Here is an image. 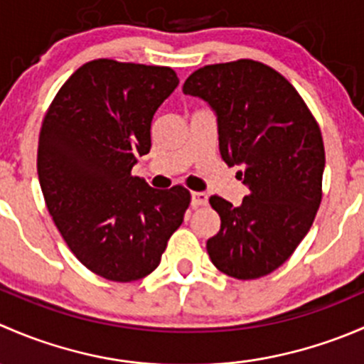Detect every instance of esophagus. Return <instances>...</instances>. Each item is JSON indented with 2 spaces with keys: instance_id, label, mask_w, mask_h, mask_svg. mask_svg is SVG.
I'll return each mask as SVG.
<instances>
[{
  "instance_id": "esophagus-1",
  "label": "esophagus",
  "mask_w": 364,
  "mask_h": 364,
  "mask_svg": "<svg viewBox=\"0 0 364 364\" xmlns=\"http://www.w3.org/2000/svg\"><path fill=\"white\" fill-rule=\"evenodd\" d=\"M208 204V196L203 192H193L192 193V205L193 208H199V205Z\"/></svg>"
}]
</instances>
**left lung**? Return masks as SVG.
Listing matches in <instances>:
<instances>
[{
  "instance_id": "obj_1",
  "label": "left lung",
  "mask_w": 364,
  "mask_h": 364,
  "mask_svg": "<svg viewBox=\"0 0 364 364\" xmlns=\"http://www.w3.org/2000/svg\"><path fill=\"white\" fill-rule=\"evenodd\" d=\"M183 93L216 112L220 155L241 165L248 186L241 205L213 196L222 225L209 237V259L237 280L266 277L294 253L322 200L326 153L321 128L296 87L253 60L208 65Z\"/></svg>"
}]
</instances>
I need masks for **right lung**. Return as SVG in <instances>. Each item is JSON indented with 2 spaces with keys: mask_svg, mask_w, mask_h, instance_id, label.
<instances>
[{
  "mask_svg": "<svg viewBox=\"0 0 364 364\" xmlns=\"http://www.w3.org/2000/svg\"><path fill=\"white\" fill-rule=\"evenodd\" d=\"M178 84L168 67L93 60L70 75L43 117V199L70 250L98 277H148L183 223L185 186L156 190L132 176L151 149L156 109Z\"/></svg>",
  "mask_w": 364,
  "mask_h": 364,
  "instance_id": "obj_1",
  "label": "right lung"
}]
</instances>
